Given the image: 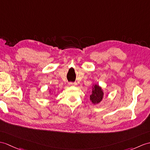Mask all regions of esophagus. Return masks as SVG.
Segmentation results:
<instances>
[{
  "instance_id": "obj_1",
  "label": "esophagus",
  "mask_w": 150,
  "mask_h": 150,
  "mask_svg": "<svg viewBox=\"0 0 150 150\" xmlns=\"http://www.w3.org/2000/svg\"><path fill=\"white\" fill-rule=\"evenodd\" d=\"M77 85V83L76 82H69V86H75Z\"/></svg>"
}]
</instances>
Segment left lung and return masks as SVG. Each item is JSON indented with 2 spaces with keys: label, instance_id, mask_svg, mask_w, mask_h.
<instances>
[{
  "label": "left lung",
  "instance_id": "8db88e82",
  "mask_svg": "<svg viewBox=\"0 0 150 150\" xmlns=\"http://www.w3.org/2000/svg\"><path fill=\"white\" fill-rule=\"evenodd\" d=\"M103 98V92L101 87L95 84L93 87L92 93L90 95V100L93 104H98Z\"/></svg>",
  "mask_w": 150,
  "mask_h": 150
}]
</instances>
